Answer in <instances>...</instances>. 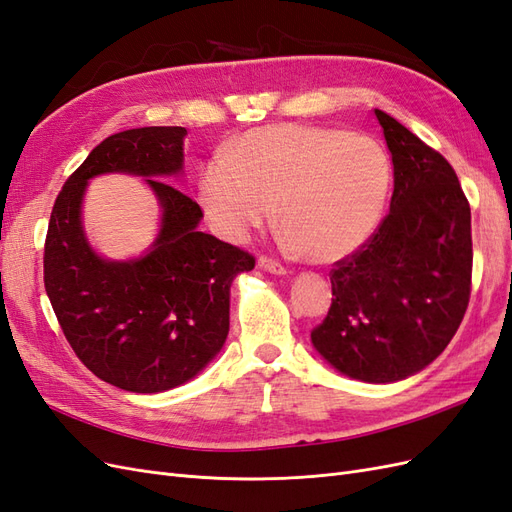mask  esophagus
<instances>
[{"label":"esophagus","instance_id":"1","mask_svg":"<svg viewBox=\"0 0 512 512\" xmlns=\"http://www.w3.org/2000/svg\"><path fill=\"white\" fill-rule=\"evenodd\" d=\"M258 267L260 269H265V271H269V273H275V275H284L288 269L282 265L280 260H275V258H269V256H260L258 258Z\"/></svg>","mask_w":512,"mask_h":512}]
</instances>
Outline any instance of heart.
Masks as SVG:
<instances>
[{
  "label": "heart",
  "mask_w": 512,
  "mask_h": 512,
  "mask_svg": "<svg viewBox=\"0 0 512 512\" xmlns=\"http://www.w3.org/2000/svg\"><path fill=\"white\" fill-rule=\"evenodd\" d=\"M393 168L371 136L339 128L267 126L235 138L200 175V205L215 232L245 241L280 200L284 243L312 262L354 254L374 235Z\"/></svg>",
  "instance_id": "obj_1"
}]
</instances>
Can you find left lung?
<instances>
[{
	"label": "left lung",
	"mask_w": 512,
	"mask_h": 512,
	"mask_svg": "<svg viewBox=\"0 0 512 512\" xmlns=\"http://www.w3.org/2000/svg\"><path fill=\"white\" fill-rule=\"evenodd\" d=\"M391 151V211L331 269L333 301L316 350L363 382L404 380L451 342L472 290L470 203L448 160L376 108Z\"/></svg>",
	"instance_id": "8db88e82"
}]
</instances>
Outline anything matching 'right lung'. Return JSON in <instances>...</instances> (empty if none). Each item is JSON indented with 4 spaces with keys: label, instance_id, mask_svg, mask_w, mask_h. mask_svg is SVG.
<instances>
[{
    "label": "right lung",
    "instance_id": "add662e5",
    "mask_svg": "<svg viewBox=\"0 0 512 512\" xmlns=\"http://www.w3.org/2000/svg\"><path fill=\"white\" fill-rule=\"evenodd\" d=\"M181 126L134 128L104 138L61 188L44 241V288L68 344L100 380L132 393L188 382L226 342L230 284L256 258L196 226L203 209L160 179H147L164 209L153 250L108 262L81 226L87 179L102 173L175 175Z\"/></svg>",
    "mask_w": 512,
    "mask_h": 512
}]
</instances>
